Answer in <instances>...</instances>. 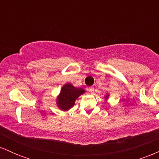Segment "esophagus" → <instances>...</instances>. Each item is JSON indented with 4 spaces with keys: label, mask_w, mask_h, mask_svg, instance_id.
<instances>
[{
    "label": "esophagus",
    "mask_w": 159,
    "mask_h": 159,
    "mask_svg": "<svg viewBox=\"0 0 159 159\" xmlns=\"http://www.w3.org/2000/svg\"><path fill=\"white\" fill-rule=\"evenodd\" d=\"M94 90H94V87H89V88H88V91L90 93H93Z\"/></svg>",
    "instance_id": "34e87169"
}]
</instances>
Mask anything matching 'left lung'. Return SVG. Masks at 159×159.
<instances>
[{"instance_id": "1", "label": "left lung", "mask_w": 159, "mask_h": 159, "mask_svg": "<svg viewBox=\"0 0 159 159\" xmlns=\"http://www.w3.org/2000/svg\"><path fill=\"white\" fill-rule=\"evenodd\" d=\"M108 96H109V95H108V94H107L106 96H105V99H107V98H108Z\"/></svg>"}]
</instances>
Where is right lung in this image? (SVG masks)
<instances>
[{
  "mask_svg": "<svg viewBox=\"0 0 159 159\" xmlns=\"http://www.w3.org/2000/svg\"><path fill=\"white\" fill-rule=\"evenodd\" d=\"M85 90L75 87L71 84H66L61 88V93L57 98V105L62 111H68L74 106L75 102Z\"/></svg>",
  "mask_w": 159,
  "mask_h": 159,
  "instance_id": "1",
  "label": "right lung"
}]
</instances>
